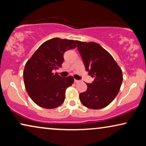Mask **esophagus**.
I'll return each mask as SVG.
<instances>
[{
  "instance_id": "esophagus-1",
  "label": "esophagus",
  "mask_w": 146,
  "mask_h": 146,
  "mask_svg": "<svg viewBox=\"0 0 146 146\" xmlns=\"http://www.w3.org/2000/svg\"><path fill=\"white\" fill-rule=\"evenodd\" d=\"M74 82H75V83H78V82H79V80H76V79H74Z\"/></svg>"
}]
</instances>
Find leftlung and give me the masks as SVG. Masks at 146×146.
I'll return each instance as SVG.
<instances>
[{"label":"left lung","mask_w":146,"mask_h":146,"mask_svg":"<svg viewBox=\"0 0 146 146\" xmlns=\"http://www.w3.org/2000/svg\"><path fill=\"white\" fill-rule=\"evenodd\" d=\"M86 70L94 78L86 84L87 90L80 94L81 103L88 108H104L112 102L123 80L121 70L108 52L98 44L76 40Z\"/></svg>","instance_id":"8db88e82"}]
</instances>
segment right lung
<instances>
[{"label": "right lung", "instance_id": "1", "mask_svg": "<svg viewBox=\"0 0 146 146\" xmlns=\"http://www.w3.org/2000/svg\"><path fill=\"white\" fill-rule=\"evenodd\" d=\"M76 47L73 40L54 38L42 44L26 63L24 82L36 104L47 109L62 104L66 90L74 83V78H62L54 70L62 67L65 52Z\"/></svg>", "mask_w": 146, "mask_h": 146}]
</instances>
